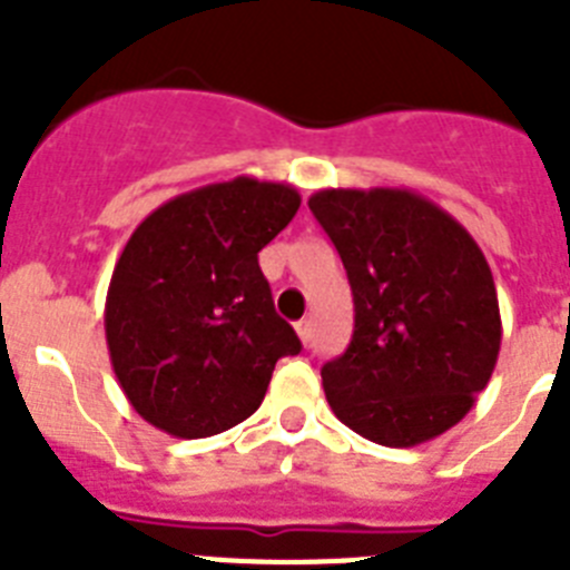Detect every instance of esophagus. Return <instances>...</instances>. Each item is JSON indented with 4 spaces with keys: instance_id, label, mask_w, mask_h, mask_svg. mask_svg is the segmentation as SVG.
Here are the masks:
<instances>
[{
    "instance_id": "obj_1",
    "label": "esophagus",
    "mask_w": 570,
    "mask_h": 570,
    "mask_svg": "<svg viewBox=\"0 0 570 570\" xmlns=\"http://www.w3.org/2000/svg\"><path fill=\"white\" fill-rule=\"evenodd\" d=\"M296 334H299V340L308 345L311 336H314V325H311V320H299L296 322Z\"/></svg>"
}]
</instances>
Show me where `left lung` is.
<instances>
[{
	"label": "left lung",
	"mask_w": 570,
	"mask_h": 570,
	"mask_svg": "<svg viewBox=\"0 0 570 570\" xmlns=\"http://www.w3.org/2000/svg\"><path fill=\"white\" fill-rule=\"evenodd\" d=\"M308 205L354 294L351 345L322 365L331 411L376 445L445 434L500 356L485 254L454 216L407 188H325Z\"/></svg>",
	"instance_id": "obj_1"
}]
</instances>
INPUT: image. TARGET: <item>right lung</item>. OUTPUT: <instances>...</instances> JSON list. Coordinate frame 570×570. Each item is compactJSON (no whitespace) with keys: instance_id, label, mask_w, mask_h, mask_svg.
<instances>
[{"instance_id":"add662e5","label":"right lung","mask_w":570,"mask_h":570,"mask_svg":"<svg viewBox=\"0 0 570 570\" xmlns=\"http://www.w3.org/2000/svg\"><path fill=\"white\" fill-rule=\"evenodd\" d=\"M294 185L236 176L148 214L105 299L114 374L134 411L179 440L223 434L265 400L299 336L274 311L259 250L299 210Z\"/></svg>"}]
</instances>
